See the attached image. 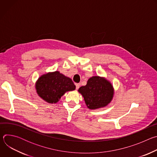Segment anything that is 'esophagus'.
I'll use <instances>...</instances> for the list:
<instances>
[{"instance_id":"esophagus-1","label":"esophagus","mask_w":157,"mask_h":157,"mask_svg":"<svg viewBox=\"0 0 157 157\" xmlns=\"http://www.w3.org/2000/svg\"><path fill=\"white\" fill-rule=\"evenodd\" d=\"M75 85H76V89H78L79 87V86H80V84H79V83H76Z\"/></svg>"}]
</instances>
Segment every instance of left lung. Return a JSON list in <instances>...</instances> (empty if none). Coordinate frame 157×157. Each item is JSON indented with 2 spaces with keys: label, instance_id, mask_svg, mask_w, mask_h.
Here are the masks:
<instances>
[{
  "label": "left lung",
  "instance_id": "left-lung-1",
  "mask_svg": "<svg viewBox=\"0 0 157 157\" xmlns=\"http://www.w3.org/2000/svg\"><path fill=\"white\" fill-rule=\"evenodd\" d=\"M78 92L83 96L87 107L93 110L107 106L114 93L111 83L98 76L89 78L86 86L79 87Z\"/></svg>",
  "mask_w": 157,
  "mask_h": 157
}]
</instances>
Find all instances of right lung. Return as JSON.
<instances>
[{
	"label": "right lung",
	"instance_id": "1",
	"mask_svg": "<svg viewBox=\"0 0 157 157\" xmlns=\"http://www.w3.org/2000/svg\"><path fill=\"white\" fill-rule=\"evenodd\" d=\"M35 88L42 99L53 104L58 102L66 92L74 91L76 86L71 78L55 71L41 76L36 82Z\"/></svg>",
	"mask_w": 157,
	"mask_h": 157
}]
</instances>
